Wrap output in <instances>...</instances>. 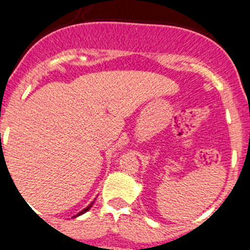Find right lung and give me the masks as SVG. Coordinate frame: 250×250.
<instances>
[{
	"mask_svg": "<svg viewBox=\"0 0 250 250\" xmlns=\"http://www.w3.org/2000/svg\"><path fill=\"white\" fill-rule=\"evenodd\" d=\"M92 204H94V202H92V203H90V204H89V205H87V207H86V208H85V209H83V210H81V211H80V213H77V214H76V215H74V216H72V218H76V216H80V215H83V213H86V211H87V210H90V208H91V207H92Z\"/></svg>",
	"mask_w": 250,
	"mask_h": 250,
	"instance_id": "obj_1",
	"label": "right lung"
}]
</instances>
